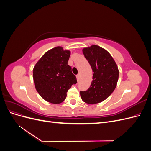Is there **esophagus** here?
<instances>
[{
  "instance_id": "esophagus-1",
  "label": "esophagus",
  "mask_w": 151,
  "mask_h": 151,
  "mask_svg": "<svg viewBox=\"0 0 151 151\" xmlns=\"http://www.w3.org/2000/svg\"><path fill=\"white\" fill-rule=\"evenodd\" d=\"M76 77H77V81H79V78H80V76H79V74H77V75L76 76Z\"/></svg>"
}]
</instances>
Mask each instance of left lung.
I'll list each match as a JSON object with an SVG mask.
<instances>
[{"label": "left lung", "instance_id": "left-lung-1", "mask_svg": "<svg viewBox=\"0 0 151 151\" xmlns=\"http://www.w3.org/2000/svg\"><path fill=\"white\" fill-rule=\"evenodd\" d=\"M85 58L92 68L93 81L89 88L80 91L83 101L89 104L102 102L115 90L119 71L113 57L106 50L92 45L83 50Z\"/></svg>", "mask_w": 151, "mask_h": 151}]
</instances>
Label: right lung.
I'll return each mask as SVG.
<instances>
[{"label":"right lung","instance_id":"1","mask_svg":"<svg viewBox=\"0 0 151 151\" xmlns=\"http://www.w3.org/2000/svg\"><path fill=\"white\" fill-rule=\"evenodd\" d=\"M70 52L61 47L45 53L33 68L35 88L47 101L59 104L64 101L67 92L77 83L72 68L68 65Z\"/></svg>","mask_w":151,"mask_h":151}]
</instances>
